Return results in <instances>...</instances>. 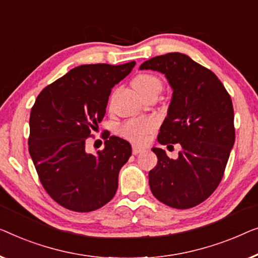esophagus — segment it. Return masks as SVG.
Wrapping results in <instances>:
<instances>
[{
  "mask_svg": "<svg viewBox=\"0 0 258 258\" xmlns=\"http://www.w3.org/2000/svg\"><path fill=\"white\" fill-rule=\"evenodd\" d=\"M132 152H133V154H134V155H137V154L141 153V152H144V148L138 147V146H133V148H132Z\"/></svg>",
  "mask_w": 258,
  "mask_h": 258,
  "instance_id": "obj_1",
  "label": "esophagus"
}]
</instances>
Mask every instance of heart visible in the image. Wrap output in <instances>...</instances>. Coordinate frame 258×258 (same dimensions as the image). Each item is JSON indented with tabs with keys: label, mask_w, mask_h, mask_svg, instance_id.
Masks as SVG:
<instances>
[{
	"label": "heart",
	"mask_w": 258,
	"mask_h": 258,
	"mask_svg": "<svg viewBox=\"0 0 258 258\" xmlns=\"http://www.w3.org/2000/svg\"><path fill=\"white\" fill-rule=\"evenodd\" d=\"M133 86L141 96L145 97L152 92L160 93L162 82L157 76L151 74H140L133 79ZM155 127L153 119L144 120H130L120 127V134L134 144L146 143L148 136Z\"/></svg>",
	"instance_id": "1"
}]
</instances>
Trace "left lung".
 Returning a JSON list of instances; mask_svg holds the SVG:
<instances>
[{
    "label": "left lung",
    "mask_w": 258,
    "mask_h": 258,
    "mask_svg": "<svg viewBox=\"0 0 258 258\" xmlns=\"http://www.w3.org/2000/svg\"><path fill=\"white\" fill-rule=\"evenodd\" d=\"M140 70L161 72L168 81L173 94L158 141L181 146L175 160L161 148H152L158 165L148 174L151 191L172 208H191L222 180L235 143L231 98L214 72L184 53L153 57Z\"/></svg>",
    "instance_id": "left-lung-1"
}]
</instances>
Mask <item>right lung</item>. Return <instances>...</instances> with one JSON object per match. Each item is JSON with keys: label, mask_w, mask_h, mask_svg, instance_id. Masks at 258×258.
Instances as JSON below:
<instances>
[{"label": "right lung", "mask_w": 258, "mask_h": 258, "mask_svg": "<svg viewBox=\"0 0 258 258\" xmlns=\"http://www.w3.org/2000/svg\"><path fill=\"white\" fill-rule=\"evenodd\" d=\"M136 65L86 64L72 69L38 94L30 113L29 153L41 183L64 208L99 209L113 199L119 170L132 154L128 141L111 136L103 151L85 141L103 120L112 88Z\"/></svg>", "instance_id": "add662e5"}]
</instances>
